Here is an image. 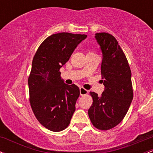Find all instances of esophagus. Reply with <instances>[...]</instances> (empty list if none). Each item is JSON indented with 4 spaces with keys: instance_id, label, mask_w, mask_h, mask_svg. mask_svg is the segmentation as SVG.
Returning <instances> with one entry per match:
<instances>
[{
    "instance_id": "obj_1",
    "label": "esophagus",
    "mask_w": 153,
    "mask_h": 153,
    "mask_svg": "<svg viewBox=\"0 0 153 153\" xmlns=\"http://www.w3.org/2000/svg\"><path fill=\"white\" fill-rule=\"evenodd\" d=\"M87 94H88V91L86 89H85V88H82V87H80V94L81 96H84V95H86Z\"/></svg>"
}]
</instances>
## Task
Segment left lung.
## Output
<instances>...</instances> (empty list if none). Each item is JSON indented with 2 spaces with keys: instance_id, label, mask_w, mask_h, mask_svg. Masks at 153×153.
Instances as JSON below:
<instances>
[{
  "instance_id": "left-lung-1",
  "label": "left lung",
  "mask_w": 153,
  "mask_h": 153,
  "mask_svg": "<svg viewBox=\"0 0 153 153\" xmlns=\"http://www.w3.org/2000/svg\"><path fill=\"white\" fill-rule=\"evenodd\" d=\"M95 38L102 53V82L105 88L100 97L90 92L93 104L88 113L94 126L106 131L120 123L128 112L133 100L131 72L115 37L100 33Z\"/></svg>"
}]
</instances>
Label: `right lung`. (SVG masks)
I'll list each match as a JSON object with an SVG mask.
<instances>
[{
    "instance_id": "1",
    "label": "right lung",
    "mask_w": 153,
    "mask_h": 153,
    "mask_svg": "<svg viewBox=\"0 0 153 153\" xmlns=\"http://www.w3.org/2000/svg\"><path fill=\"white\" fill-rule=\"evenodd\" d=\"M86 35L60 33L48 36L33 59L28 78L30 103L37 120L52 131L68 126L75 110L80 89L62 79L60 68L68 61Z\"/></svg>"
}]
</instances>
